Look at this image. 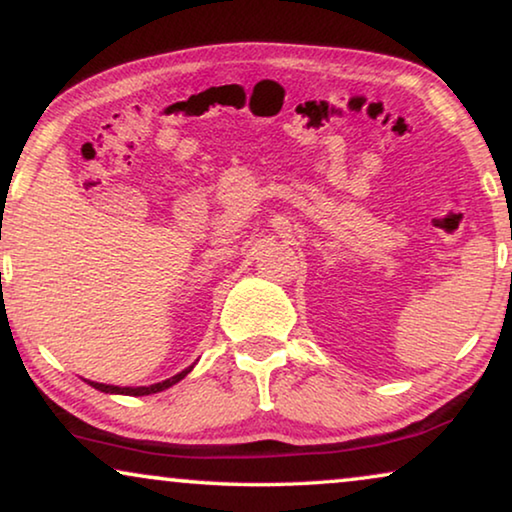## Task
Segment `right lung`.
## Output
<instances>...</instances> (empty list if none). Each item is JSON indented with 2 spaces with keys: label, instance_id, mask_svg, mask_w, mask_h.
<instances>
[{
  "label": "right lung",
  "instance_id": "right-lung-1",
  "mask_svg": "<svg viewBox=\"0 0 512 512\" xmlns=\"http://www.w3.org/2000/svg\"><path fill=\"white\" fill-rule=\"evenodd\" d=\"M191 369H194V367L184 369V372L175 374V376H170V379L161 381V383H154V385H140V388H120V385H106V383H96V381H87V383H90L92 388L101 390V392H110V395H131V397H143V395H152V392H161V390L170 388V385H175L177 381H182L184 376H187V374L191 372Z\"/></svg>",
  "mask_w": 512,
  "mask_h": 512
}]
</instances>
